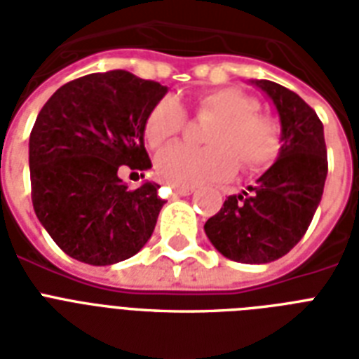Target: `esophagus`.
I'll return each instance as SVG.
<instances>
[{
  "instance_id": "1",
  "label": "esophagus",
  "mask_w": 359,
  "mask_h": 359,
  "mask_svg": "<svg viewBox=\"0 0 359 359\" xmlns=\"http://www.w3.org/2000/svg\"><path fill=\"white\" fill-rule=\"evenodd\" d=\"M194 190H196V188H175L173 186V191L177 194V196H191Z\"/></svg>"
}]
</instances>
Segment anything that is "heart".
<instances>
[{
  "mask_svg": "<svg viewBox=\"0 0 359 359\" xmlns=\"http://www.w3.org/2000/svg\"><path fill=\"white\" fill-rule=\"evenodd\" d=\"M253 97L236 87H216L197 95L196 111L214 117L205 135V149L171 145L154 160L156 175L175 188H196L222 182L235 175L238 162L245 171H259L278 158L281 149L279 124L261 111ZM186 111L175 97L158 100L147 115L145 140L160 147L180 134Z\"/></svg>",
  "mask_w": 359,
  "mask_h": 359,
  "instance_id": "heart-1",
  "label": "heart"
}]
</instances>
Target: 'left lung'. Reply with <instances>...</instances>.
<instances>
[{
	"instance_id": "obj_1",
	"label": "left lung",
	"mask_w": 359,
	"mask_h": 359,
	"mask_svg": "<svg viewBox=\"0 0 359 359\" xmlns=\"http://www.w3.org/2000/svg\"><path fill=\"white\" fill-rule=\"evenodd\" d=\"M279 114L278 160L240 196L205 224V233L224 257L264 264L287 255L306 235L328 175L324 126L315 109L296 93L270 80H251Z\"/></svg>"
}]
</instances>
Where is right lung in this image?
Segmentation results:
<instances>
[{
  "label": "right lung",
  "mask_w": 359,
  "mask_h": 359,
  "mask_svg": "<svg viewBox=\"0 0 359 359\" xmlns=\"http://www.w3.org/2000/svg\"><path fill=\"white\" fill-rule=\"evenodd\" d=\"M168 87L126 70L81 76L42 106L29 135L33 208L53 242L76 261L106 266L130 259L151 238L160 186L128 190L121 165L145 171L143 134Z\"/></svg>",
  "instance_id": "obj_1"
}]
</instances>
